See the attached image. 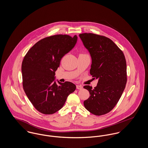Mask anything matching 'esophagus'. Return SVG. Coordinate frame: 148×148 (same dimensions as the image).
Masks as SVG:
<instances>
[{
    "instance_id": "obj_1",
    "label": "esophagus",
    "mask_w": 148,
    "mask_h": 148,
    "mask_svg": "<svg viewBox=\"0 0 148 148\" xmlns=\"http://www.w3.org/2000/svg\"><path fill=\"white\" fill-rule=\"evenodd\" d=\"M77 89H83V86L81 85H77Z\"/></svg>"
}]
</instances>
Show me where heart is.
<instances>
[{
    "mask_svg": "<svg viewBox=\"0 0 148 148\" xmlns=\"http://www.w3.org/2000/svg\"><path fill=\"white\" fill-rule=\"evenodd\" d=\"M80 55H84V54H80Z\"/></svg>",
    "mask_w": 148,
    "mask_h": 148,
    "instance_id": "obj_1",
    "label": "heart"
}]
</instances>
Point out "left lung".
Here are the masks:
<instances>
[{"label": "left lung", "instance_id": "8db88e82", "mask_svg": "<svg viewBox=\"0 0 148 148\" xmlns=\"http://www.w3.org/2000/svg\"><path fill=\"white\" fill-rule=\"evenodd\" d=\"M79 36L92 57L90 74L98 79L94 89L89 85L84 86L90 95L84 101V106L92 114L102 115L116 105L125 88V58L119 48L107 37L92 33H83Z\"/></svg>", "mask_w": 148, "mask_h": 148}]
</instances>
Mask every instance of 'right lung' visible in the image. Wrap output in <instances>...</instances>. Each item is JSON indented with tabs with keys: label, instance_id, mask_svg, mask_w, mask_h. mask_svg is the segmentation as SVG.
I'll use <instances>...</instances> for the list:
<instances>
[{
	"label": "right lung",
	"instance_id": "add662e5",
	"mask_svg": "<svg viewBox=\"0 0 148 148\" xmlns=\"http://www.w3.org/2000/svg\"><path fill=\"white\" fill-rule=\"evenodd\" d=\"M77 39L76 35L50 36L35 44L24 56L21 64L23 89L40 113H56L75 91V85L59 81L57 84L54 76L62 58L74 47Z\"/></svg>",
	"mask_w": 148,
	"mask_h": 148
}]
</instances>
